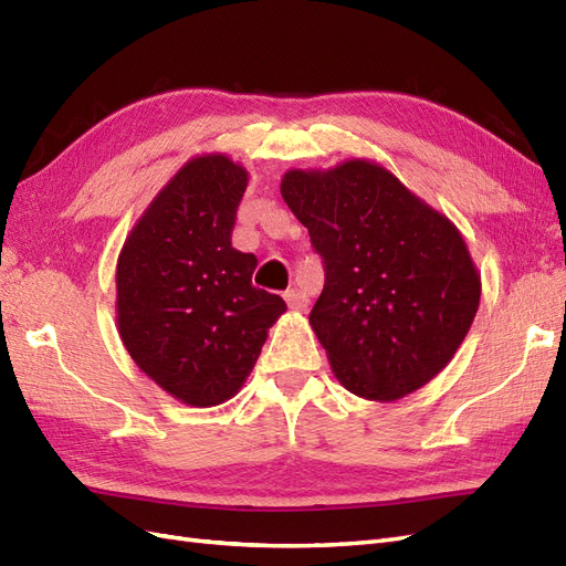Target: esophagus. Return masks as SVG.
I'll list each match as a JSON object with an SVG mask.
<instances>
[{
	"label": "esophagus",
	"instance_id": "esophagus-1",
	"mask_svg": "<svg viewBox=\"0 0 566 566\" xmlns=\"http://www.w3.org/2000/svg\"><path fill=\"white\" fill-rule=\"evenodd\" d=\"M285 302H287V306L293 312H304L306 310V304H310V297H306V293H302L300 287H290V290H285Z\"/></svg>",
	"mask_w": 566,
	"mask_h": 566
}]
</instances>
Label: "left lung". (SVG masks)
Returning <instances> with one entry per match:
<instances>
[{"label": "left lung", "instance_id": "left-lung-1", "mask_svg": "<svg viewBox=\"0 0 566 566\" xmlns=\"http://www.w3.org/2000/svg\"><path fill=\"white\" fill-rule=\"evenodd\" d=\"M281 196L323 256L310 323L339 385L397 401L437 378L482 297L453 221L366 158L287 169Z\"/></svg>", "mask_w": 566, "mask_h": 566}]
</instances>
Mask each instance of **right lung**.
<instances>
[{"instance_id": "add662e5", "label": "right lung", "mask_w": 566, "mask_h": 566, "mask_svg": "<svg viewBox=\"0 0 566 566\" xmlns=\"http://www.w3.org/2000/svg\"><path fill=\"white\" fill-rule=\"evenodd\" d=\"M248 179L224 153L184 163L117 256L119 339L153 382L196 408L241 391L287 310L252 285L256 256L231 245Z\"/></svg>"}]
</instances>
